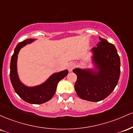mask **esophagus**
<instances>
[{
  "label": "esophagus",
  "instance_id": "esophagus-1",
  "mask_svg": "<svg viewBox=\"0 0 133 133\" xmlns=\"http://www.w3.org/2000/svg\"><path fill=\"white\" fill-rule=\"evenodd\" d=\"M75 64L74 63V62H70L69 64L68 65V71L69 72H71L72 71V69L75 68Z\"/></svg>",
  "mask_w": 133,
  "mask_h": 133
}]
</instances>
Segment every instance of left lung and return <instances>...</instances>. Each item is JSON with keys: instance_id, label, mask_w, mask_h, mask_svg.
Listing matches in <instances>:
<instances>
[{"instance_id": "1", "label": "left lung", "mask_w": 133, "mask_h": 133, "mask_svg": "<svg viewBox=\"0 0 133 133\" xmlns=\"http://www.w3.org/2000/svg\"><path fill=\"white\" fill-rule=\"evenodd\" d=\"M100 42L91 49L94 70L76 68L74 89L82 99L98 102L106 98L116 88L120 76V58L116 47L106 39L99 37Z\"/></svg>"}]
</instances>
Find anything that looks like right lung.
Here are the masks:
<instances>
[{
  "instance_id": "add662e5",
  "label": "right lung",
  "mask_w": 133,
  "mask_h": 133,
  "mask_svg": "<svg viewBox=\"0 0 133 133\" xmlns=\"http://www.w3.org/2000/svg\"><path fill=\"white\" fill-rule=\"evenodd\" d=\"M35 39H29L19 42L15 48L12 56L10 66V78L17 94L24 101L30 104H39L49 101L54 95L58 82L68 75V71L54 73L45 82L34 87H27L22 84L19 78L17 70V61L19 52L22 47L32 42Z\"/></svg>"
}]
</instances>
